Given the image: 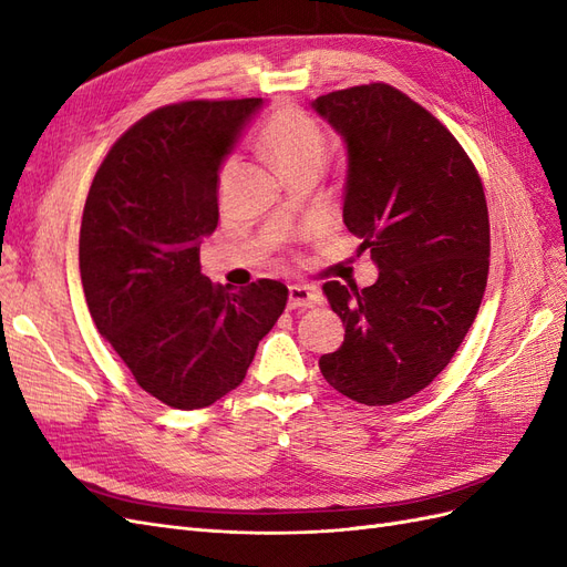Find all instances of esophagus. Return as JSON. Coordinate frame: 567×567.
Wrapping results in <instances>:
<instances>
[{
  "instance_id": "34e87169",
  "label": "esophagus",
  "mask_w": 567,
  "mask_h": 567,
  "mask_svg": "<svg viewBox=\"0 0 567 567\" xmlns=\"http://www.w3.org/2000/svg\"><path fill=\"white\" fill-rule=\"evenodd\" d=\"M321 293L312 286H290L288 288V307L290 310H307V307L319 305Z\"/></svg>"
}]
</instances>
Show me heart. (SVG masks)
Wrapping results in <instances>:
<instances>
[{
  "label": "heart",
  "mask_w": 567,
  "mask_h": 567,
  "mask_svg": "<svg viewBox=\"0 0 567 567\" xmlns=\"http://www.w3.org/2000/svg\"><path fill=\"white\" fill-rule=\"evenodd\" d=\"M260 144L284 175L300 167H319L323 158V130L298 106H279L265 120Z\"/></svg>",
  "instance_id": "b5f03b06"
}]
</instances>
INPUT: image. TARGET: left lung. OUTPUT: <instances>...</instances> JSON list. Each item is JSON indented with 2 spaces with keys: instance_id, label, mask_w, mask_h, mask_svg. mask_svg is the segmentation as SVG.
Instances as JSON below:
<instances>
[{
  "instance_id": "8db88e82",
  "label": "left lung",
  "mask_w": 567,
  "mask_h": 567,
  "mask_svg": "<svg viewBox=\"0 0 567 567\" xmlns=\"http://www.w3.org/2000/svg\"><path fill=\"white\" fill-rule=\"evenodd\" d=\"M312 109L348 144L342 221L379 267L362 290L323 284L346 340L319 369L359 404L402 402L452 362L483 302V182L454 134L385 82L323 94Z\"/></svg>"
}]
</instances>
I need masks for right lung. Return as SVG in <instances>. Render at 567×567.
I'll return each instance as SVG.
<instances>
[{
	"mask_svg": "<svg viewBox=\"0 0 567 567\" xmlns=\"http://www.w3.org/2000/svg\"><path fill=\"white\" fill-rule=\"evenodd\" d=\"M262 99L182 101L151 111L106 153L80 227V277L99 333L153 398L203 409L246 379L288 288L241 290L200 274L217 227L219 165Z\"/></svg>",
	"mask_w": 567,
	"mask_h": 567,
	"instance_id": "obj_1",
	"label": "right lung"
}]
</instances>
